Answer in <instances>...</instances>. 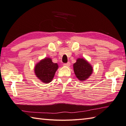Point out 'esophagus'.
Segmentation results:
<instances>
[{"label": "esophagus", "instance_id": "obj_1", "mask_svg": "<svg viewBox=\"0 0 126 126\" xmlns=\"http://www.w3.org/2000/svg\"><path fill=\"white\" fill-rule=\"evenodd\" d=\"M64 66H66V67H69L70 65V63L69 62H68L67 63H63V65Z\"/></svg>", "mask_w": 126, "mask_h": 126}]
</instances>
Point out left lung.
Listing matches in <instances>:
<instances>
[{"instance_id": "1", "label": "left lung", "mask_w": 126, "mask_h": 126, "mask_svg": "<svg viewBox=\"0 0 126 126\" xmlns=\"http://www.w3.org/2000/svg\"><path fill=\"white\" fill-rule=\"evenodd\" d=\"M73 68L76 76L81 81L86 80L93 72V67L83 58H78L76 62L74 63Z\"/></svg>"}]
</instances>
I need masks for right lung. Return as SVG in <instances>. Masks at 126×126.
Instances as JSON below:
<instances>
[{
	"label": "right lung",
	"mask_w": 126,
	"mask_h": 126,
	"mask_svg": "<svg viewBox=\"0 0 126 126\" xmlns=\"http://www.w3.org/2000/svg\"><path fill=\"white\" fill-rule=\"evenodd\" d=\"M58 68L57 63H53L51 58H46L36 64L34 70L39 79L45 83H48L52 80Z\"/></svg>",
	"instance_id": "right-lung-1"
}]
</instances>
